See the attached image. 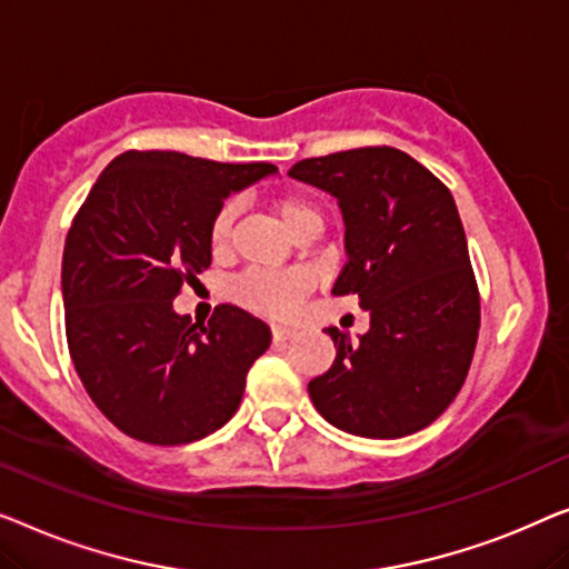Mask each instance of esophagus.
I'll list each match as a JSON object with an SVG mask.
<instances>
[{
  "label": "esophagus",
  "mask_w": 569,
  "mask_h": 569,
  "mask_svg": "<svg viewBox=\"0 0 569 569\" xmlns=\"http://www.w3.org/2000/svg\"><path fill=\"white\" fill-rule=\"evenodd\" d=\"M270 332H273V340H276V342H283V340H291V338H293V330H291V327L270 325Z\"/></svg>",
  "instance_id": "obj_1"
}]
</instances>
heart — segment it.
<instances>
[{
	"label": "heart",
	"instance_id": "1",
	"mask_svg": "<svg viewBox=\"0 0 569 569\" xmlns=\"http://www.w3.org/2000/svg\"><path fill=\"white\" fill-rule=\"evenodd\" d=\"M276 213L281 216L286 229L296 237L309 227H322V211L315 201L303 196H281L276 198ZM239 216V203L234 198H227L216 208L211 227H208V242L216 252L227 250L231 229ZM309 278L303 273H273V270H247L242 278H237L231 286L234 299L242 307L258 311L266 317H291L299 307L301 296L307 293Z\"/></svg>",
	"mask_w": 569,
	"mask_h": 569
}]
</instances>
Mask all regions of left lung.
<instances>
[{
	"label": "left lung",
	"mask_w": 569,
	"mask_h": 569,
	"mask_svg": "<svg viewBox=\"0 0 569 569\" xmlns=\"http://www.w3.org/2000/svg\"><path fill=\"white\" fill-rule=\"evenodd\" d=\"M288 174L338 198L348 262L332 293H356L371 315L358 340L327 327L338 356L309 381L311 402L346 433H418L459 395L479 335V291L451 190L395 147L301 159Z\"/></svg>",
	"instance_id": "left-lung-1"
}]
</instances>
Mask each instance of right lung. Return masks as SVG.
<instances>
[{
    "instance_id": "obj_1",
    "label": "right lung",
    "mask_w": 569,
    "mask_h": 569,
    "mask_svg": "<svg viewBox=\"0 0 569 569\" xmlns=\"http://www.w3.org/2000/svg\"><path fill=\"white\" fill-rule=\"evenodd\" d=\"M273 172L268 162L131 149L71 221L61 262L71 361L98 410L136 441H198L242 402L268 325L234 303L193 325L172 301L211 266L208 227L223 198Z\"/></svg>"
}]
</instances>
